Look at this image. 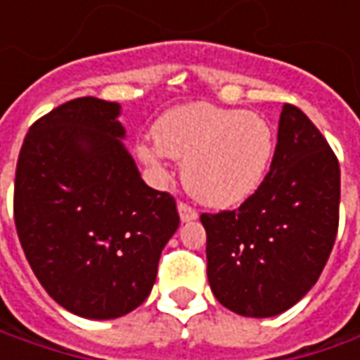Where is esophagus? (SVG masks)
<instances>
[{"label":"esophagus","mask_w":360,"mask_h":360,"mask_svg":"<svg viewBox=\"0 0 360 360\" xmlns=\"http://www.w3.org/2000/svg\"><path fill=\"white\" fill-rule=\"evenodd\" d=\"M178 214H180V220H182V222H192V220L198 218V212H196L192 206L184 204V202L178 204Z\"/></svg>","instance_id":"34e87169"}]
</instances>
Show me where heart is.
<instances>
[{"label": "heart", "instance_id": "obj_1", "mask_svg": "<svg viewBox=\"0 0 360 360\" xmlns=\"http://www.w3.org/2000/svg\"><path fill=\"white\" fill-rule=\"evenodd\" d=\"M136 154L158 180L168 178L174 158L184 160L188 194L210 208H230L262 184L274 156V131L255 112L196 102L164 112Z\"/></svg>", "mask_w": 360, "mask_h": 360}]
</instances>
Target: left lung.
<instances>
[{"label": "left lung", "mask_w": 360, "mask_h": 360, "mask_svg": "<svg viewBox=\"0 0 360 360\" xmlns=\"http://www.w3.org/2000/svg\"><path fill=\"white\" fill-rule=\"evenodd\" d=\"M339 202V160L307 114L284 104L262 184L238 210L200 216L216 300L252 319L295 307L330 256Z\"/></svg>", "instance_id": "obj_1"}]
</instances>
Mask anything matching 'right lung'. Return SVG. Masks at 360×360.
I'll return each mask as SVG.
<instances>
[{"label":"right lung","mask_w":360,"mask_h":360,"mask_svg":"<svg viewBox=\"0 0 360 360\" xmlns=\"http://www.w3.org/2000/svg\"><path fill=\"white\" fill-rule=\"evenodd\" d=\"M122 105L77 98L30 128L13 216L37 281L65 311L110 321L144 302L180 218L150 188L126 144Z\"/></svg>","instance_id":"obj_1"}]
</instances>
